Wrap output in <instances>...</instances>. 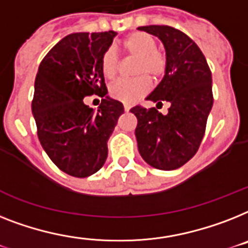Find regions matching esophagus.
Returning <instances> with one entry per match:
<instances>
[{
	"instance_id": "34e87169",
	"label": "esophagus",
	"mask_w": 248,
	"mask_h": 248,
	"mask_svg": "<svg viewBox=\"0 0 248 248\" xmlns=\"http://www.w3.org/2000/svg\"><path fill=\"white\" fill-rule=\"evenodd\" d=\"M124 110H126V112H128V110L131 109V106H128V104H124Z\"/></svg>"
}]
</instances>
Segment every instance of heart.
<instances>
[{
  "label": "heart",
  "instance_id": "obj_1",
  "mask_svg": "<svg viewBox=\"0 0 248 248\" xmlns=\"http://www.w3.org/2000/svg\"><path fill=\"white\" fill-rule=\"evenodd\" d=\"M155 38L148 33L135 31L124 38L121 48L126 56L136 57L134 66V78L118 80L109 88L112 99L124 104L136 103L140 98L148 94L152 88V78L159 81L166 75L168 60L162 51L156 48ZM120 60L113 48H107L100 56V71L104 78L113 80L118 74Z\"/></svg>",
  "mask_w": 248,
  "mask_h": 248
}]
</instances>
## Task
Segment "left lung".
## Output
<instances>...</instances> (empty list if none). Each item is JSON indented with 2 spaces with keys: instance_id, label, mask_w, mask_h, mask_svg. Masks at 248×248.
I'll use <instances>...</instances> for the list:
<instances>
[{
  "instance_id": "left-lung-1",
  "label": "left lung",
  "mask_w": 248,
  "mask_h": 248,
  "mask_svg": "<svg viewBox=\"0 0 248 248\" xmlns=\"http://www.w3.org/2000/svg\"><path fill=\"white\" fill-rule=\"evenodd\" d=\"M140 30L162 40L168 68L163 80L146 100L156 108L136 106L130 112L138 118L135 130L140 155L154 168L172 170L182 167L199 150L213 107L211 71L197 44L170 25L140 26ZM171 104L162 115L157 107Z\"/></svg>"
}]
</instances>
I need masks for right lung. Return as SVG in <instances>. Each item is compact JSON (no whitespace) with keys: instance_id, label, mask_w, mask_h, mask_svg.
Returning a JSON list of instances; mask_svg holds the SVG:
<instances>
[{"instance_id":"add662e5","label":"right lung","mask_w":248,"mask_h":248,"mask_svg":"<svg viewBox=\"0 0 248 248\" xmlns=\"http://www.w3.org/2000/svg\"><path fill=\"white\" fill-rule=\"evenodd\" d=\"M116 31L74 33L60 40L40 62L31 100L37 134L52 162L72 177L84 178L103 167L108 139L120 116L121 102L107 94L100 56ZM102 98L98 111L85 96Z\"/></svg>"}]
</instances>
